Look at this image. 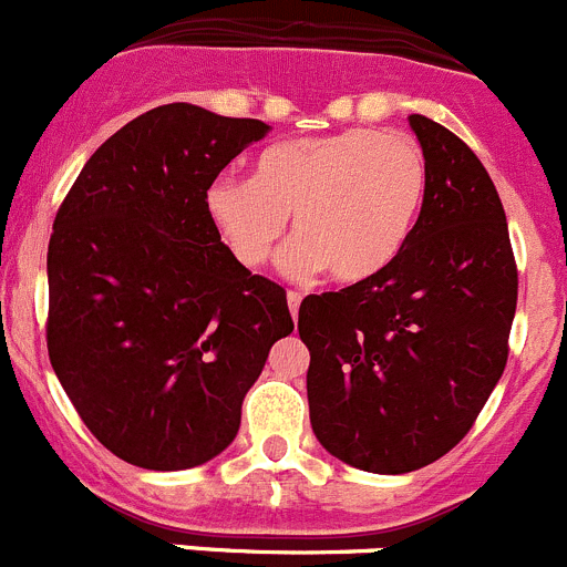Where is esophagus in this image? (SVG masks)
Wrapping results in <instances>:
<instances>
[{"instance_id":"34e87169","label":"esophagus","mask_w":567,"mask_h":567,"mask_svg":"<svg viewBox=\"0 0 567 567\" xmlns=\"http://www.w3.org/2000/svg\"><path fill=\"white\" fill-rule=\"evenodd\" d=\"M300 300H303V295L300 292H287V303H289V311H292V317H298Z\"/></svg>"}]
</instances>
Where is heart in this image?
<instances>
[{
  "label": "heart",
  "instance_id": "1",
  "mask_svg": "<svg viewBox=\"0 0 567 567\" xmlns=\"http://www.w3.org/2000/svg\"><path fill=\"white\" fill-rule=\"evenodd\" d=\"M425 197V158L401 131L300 136L264 150L256 175H219L206 192L217 234L245 267L275 256L295 214L298 239L284 252L289 278L331 269L344 284L390 267L412 236Z\"/></svg>",
  "mask_w": 567,
  "mask_h": 567
}]
</instances>
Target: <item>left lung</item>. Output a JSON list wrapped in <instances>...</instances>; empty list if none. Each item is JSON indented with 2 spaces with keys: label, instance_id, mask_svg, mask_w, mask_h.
Returning a JSON list of instances; mask_svg holds the SVG:
<instances>
[{
  "label": "left lung",
  "instance_id": "8db88e82",
  "mask_svg": "<svg viewBox=\"0 0 567 567\" xmlns=\"http://www.w3.org/2000/svg\"><path fill=\"white\" fill-rule=\"evenodd\" d=\"M425 197L401 256L300 303L311 429L368 473H412L473 429L509 355L517 264L501 197L471 147L412 113Z\"/></svg>",
  "mask_w": 567,
  "mask_h": 567
}]
</instances>
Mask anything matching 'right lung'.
<instances>
[{"label": "right lung", "mask_w": 567, "mask_h": 567, "mask_svg": "<svg viewBox=\"0 0 567 567\" xmlns=\"http://www.w3.org/2000/svg\"><path fill=\"white\" fill-rule=\"evenodd\" d=\"M267 131L188 102L153 107L85 161L55 214L52 370L85 429L136 467L223 454L295 328L287 292L241 267L206 212L208 186Z\"/></svg>", "instance_id": "1"}]
</instances>
